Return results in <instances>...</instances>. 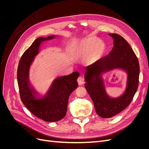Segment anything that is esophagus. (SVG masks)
<instances>
[{"label":"esophagus","mask_w":149,"mask_h":149,"mask_svg":"<svg viewBox=\"0 0 149 149\" xmlns=\"http://www.w3.org/2000/svg\"><path fill=\"white\" fill-rule=\"evenodd\" d=\"M78 83L79 85H82L84 83V79L82 76H79L78 78Z\"/></svg>","instance_id":"1"}]
</instances>
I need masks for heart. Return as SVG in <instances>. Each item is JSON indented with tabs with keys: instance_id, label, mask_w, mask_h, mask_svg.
<instances>
[{
	"instance_id": "obj_1",
	"label": "heart",
	"mask_w": 149,
	"mask_h": 149,
	"mask_svg": "<svg viewBox=\"0 0 149 149\" xmlns=\"http://www.w3.org/2000/svg\"><path fill=\"white\" fill-rule=\"evenodd\" d=\"M106 51L105 43L96 37H88L76 42L72 48L71 56L83 59L87 65H91L100 60Z\"/></svg>"
}]
</instances>
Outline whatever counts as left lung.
I'll use <instances>...</instances> for the list:
<instances>
[{
  "instance_id": "obj_1",
  "label": "left lung",
  "mask_w": 149,
  "mask_h": 149,
  "mask_svg": "<svg viewBox=\"0 0 149 149\" xmlns=\"http://www.w3.org/2000/svg\"><path fill=\"white\" fill-rule=\"evenodd\" d=\"M113 39L111 52L96 63L86 68L84 86L93 102L96 113L102 118H109L119 113L131 102L139 85V63L128 42L116 33H109ZM120 69L127 74L126 86L121 95L112 98L105 91L102 75Z\"/></svg>"
}]
</instances>
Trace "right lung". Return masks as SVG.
Listing matches in <instances>:
<instances>
[{
    "label": "right lung",
    "mask_w": 149,
    "mask_h": 149,
    "mask_svg": "<svg viewBox=\"0 0 149 149\" xmlns=\"http://www.w3.org/2000/svg\"><path fill=\"white\" fill-rule=\"evenodd\" d=\"M56 37L55 35L39 37L22 56L17 70V81L21 100L35 116L47 122H56L66 116L68 99L77 88L79 73L74 71L69 75L59 76L53 81L47 92L41 95L29 79L30 66L40 53L43 42Z\"/></svg>",
    "instance_id": "1"
}]
</instances>
